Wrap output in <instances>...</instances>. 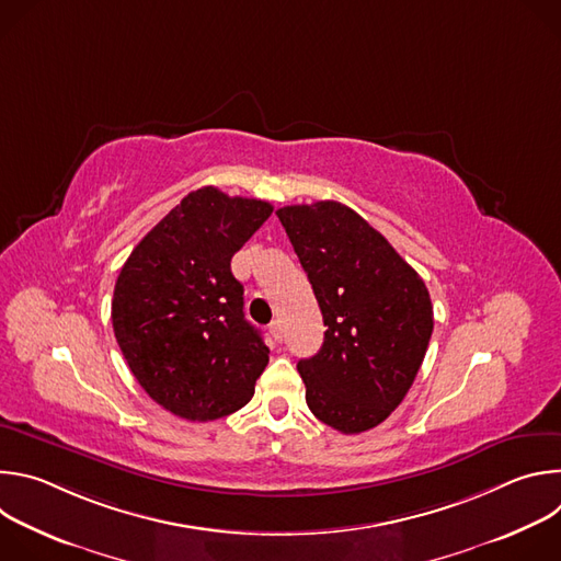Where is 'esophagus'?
I'll list each match as a JSON object with an SVG mask.
<instances>
[{
	"label": "esophagus",
	"mask_w": 561,
	"mask_h": 561,
	"mask_svg": "<svg viewBox=\"0 0 561 561\" xmlns=\"http://www.w3.org/2000/svg\"><path fill=\"white\" fill-rule=\"evenodd\" d=\"M268 333H271V337H273L277 344H282L284 333H282V324H279V322H273V324L268 327Z\"/></svg>",
	"instance_id": "esophagus-1"
}]
</instances>
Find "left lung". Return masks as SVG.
<instances>
[{
    "label": "left lung",
    "instance_id": "1",
    "mask_svg": "<svg viewBox=\"0 0 561 561\" xmlns=\"http://www.w3.org/2000/svg\"><path fill=\"white\" fill-rule=\"evenodd\" d=\"M282 226L324 317V344L297 370L306 404L353 435L381 424L407 397L433 335L424 279L388 239L340 202L284 206Z\"/></svg>",
    "mask_w": 561,
    "mask_h": 561
}]
</instances>
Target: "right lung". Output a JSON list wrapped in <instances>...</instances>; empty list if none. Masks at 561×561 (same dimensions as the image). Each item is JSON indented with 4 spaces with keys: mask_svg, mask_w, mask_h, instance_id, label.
Masks as SVG:
<instances>
[{
    "mask_svg": "<svg viewBox=\"0 0 561 561\" xmlns=\"http://www.w3.org/2000/svg\"><path fill=\"white\" fill-rule=\"evenodd\" d=\"M271 213L268 202L204 186L119 271L111 317L122 355L148 397L182 420L213 422L247 407L268 364L230 260Z\"/></svg>",
    "mask_w": 561,
    "mask_h": 561,
    "instance_id": "1",
    "label": "right lung"
}]
</instances>
